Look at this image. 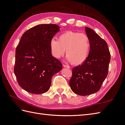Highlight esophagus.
Masks as SVG:
<instances>
[{
	"mask_svg": "<svg viewBox=\"0 0 125 125\" xmlns=\"http://www.w3.org/2000/svg\"><path fill=\"white\" fill-rule=\"evenodd\" d=\"M63 67H65V68H70V66L68 65H65V64H63Z\"/></svg>",
	"mask_w": 125,
	"mask_h": 125,
	"instance_id": "1",
	"label": "esophagus"
}]
</instances>
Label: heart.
Segmentation results:
<instances>
[{
  "label": "heart",
  "mask_w": 125,
  "mask_h": 125,
  "mask_svg": "<svg viewBox=\"0 0 125 125\" xmlns=\"http://www.w3.org/2000/svg\"><path fill=\"white\" fill-rule=\"evenodd\" d=\"M50 45L55 58L61 57L66 50L67 60L74 65H81L86 61L91 48L90 40L86 34L71 31L62 33L58 40L52 39Z\"/></svg>",
  "instance_id": "heart-1"
}]
</instances>
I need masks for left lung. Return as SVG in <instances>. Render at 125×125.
<instances>
[{"mask_svg":"<svg viewBox=\"0 0 125 125\" xmlns=\"http://www.w3.org/2000/svg\"><path fill=\"white\" fill-rule=\"evenodd\" d=\"M90 40V54L86 61L73 68L69 85L73 91L85 96L99 91L108 74L111 55L107 44L96 32L85 27Z\"/></svg>","mask_w":125,"mask_h":125,"instance_id":"1","label":"left lung"}]
</instances>
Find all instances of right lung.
<instances>
[{"mask_svg":"<svg viewBox=\"0 0 125 125\" xmlns=\"http://www.w3.org/2000/svg\"><path fill=\"white\" fill-rule=\"evenodd\" d=\"M59 29L56 24H39L21 37L16 50L14 73L18 84L29 93L48 91L52 77L62 69L61 62L52 56L50 45Z\"/></svg>","mask_w":125,"mask_h":125,"instance_id":"add662e5","label":"right lung"}]
</instances>
